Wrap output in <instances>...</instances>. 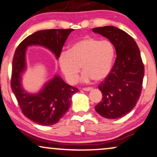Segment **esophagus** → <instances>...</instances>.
<instances>
[{
    "instance_id": "34e87169",
    "label": "esophagus",
    "mask_w": 157,
    "mask_h": 157,
    "mask_svg": "<svg viewBox=\"0 0 157 157\" xmlns=\"http://www.w3.org/2000/svg\"><path fill=\"white\" fill-rule=\"evenodd\" d=\"M92 90V88L91 87H87V88H83V90L85 91V92H89V91H91Z\"/></svg>"
}]
</instances>
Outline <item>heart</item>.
<instances>
[{"label": "heart", "instance_id": "1", "mask_svg": "<svg viewBox=\"0 0 157 157\" xmlns=\"http://www.w3.org/2000/svg\"><path fill=\"white\" fill-rule=\"evenodd\" d=\"M113 57L114 48L111 42L84 37L73 42L68 51H62L57 63L67 82L74 84L78 80L81 66L84 71L82 82L105 79L111 71Z\"/></svg>", "mask_w": 157, "mask_h": 157}]
</instances>
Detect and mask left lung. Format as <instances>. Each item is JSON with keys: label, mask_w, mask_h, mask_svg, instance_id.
<instances>
[{"label": "left lung", "mask_w": 157, "mask_h": 157, "mask_svg": "<svg viewBox=\"0 0 157 157\" xmlns=\"http://www.w3.org/2000/svg\"><path fill=\"white\" fill-rule=\"evenodd\" d=\"M92 31L107 38L117 55L111 73L98 86L102 98L95 111L105 119L121 118L132 111L140 96L144 65L140 49L132 37L116 27H100Z\"/></svg>", "instance_id": "obj_1"}]
</instances>
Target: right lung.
<instances>
[{
    "label": "right lung",
    "mask_w": 157,
    "mask_h": 157,
    "mask_svg": "<svg viewBox=\"0 0 157 157\" xmlns=\"http://www.w3.org/2000/svg\"><path fill=\"white\" fill-rule=\"evenodd\" d=\"M73 29L39 30L27 37L17 48L12 61L11 87L19 107L26 117L43 126L55 124L66 113L71 98L78 92L67 84L59 75L44 84L36 93L23 88L22 78L27 68L26 52L28 46H40L51 51L57 59L63 46Z\"/></svg>",
    "instance_id": "1"
}]
</instances>
